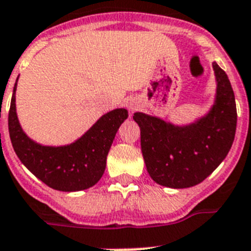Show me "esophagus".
I'll list each match as a JSON object with an SVG mask.
<instances>
[{
	"label": "esophagus",
	"instance_id": "1",
	"mask_svg": "<svg viewBox=\"0 0 251 251\" xmlns=\"http://www.w3.org/2000/svg\"><path fill=\"white\" fill-rule=\"evenodd\" d=\"M126 107L129 108L130 112H134L136 108L139 107V103H138V100H135V99H127V101H126Z\"/></svg>",
	"mask_w": 251,
	"mask_h": 251
}]
</instances>
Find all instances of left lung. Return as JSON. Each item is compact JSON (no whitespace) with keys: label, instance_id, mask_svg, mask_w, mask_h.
I'll use <instances>...</instances> for the list:
<instances>
[{"label":"left lung","instance_id":"obj_1","mask_svg":"<svg viewBox=\"0 0 251 251\" xmlns=\"http://www.w3.org/2000/svg\"><path fill=\"white\" fill-rule=\"evenodd\" d=\"M215 95L210 109L188 124H173L143 112L132 119L140 127V146L147 172L169 188L199 184L222 164L235 139L237 112L227 75L213 63Z\"/></svg>","mask_w":251,"mask_h":251}]
</instances>
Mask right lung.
Masks as SVG:
<instances>
[{
  "label": "right lung",
  "instance_id": "right-lung-1",
  "mask_svg": "<svg viewBox=\"0 0 251 251\" xmlns=\"http://www.w3.org/2000/svg\"><path fill=\"white\" fill-rule=\"evenodd\" d=\"M19 78V77H18ZM9 112L10 139L22 164L41 182L63 192H77L99 182L116 132L129 116L125 108H116L100 116L78 139L64 146H45L26 135L16 113V86Z\"/></svg>",
  "mask_w": 251,
  "mask_h": 251
}]
</instances>
